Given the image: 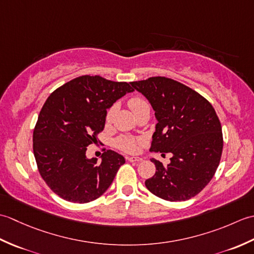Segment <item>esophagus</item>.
<instances>
[{
  "instance_id": "obj_1",
  "label": "esophagus",
  "mask_w": 254,
  "mask_h": 254,
  "mask_svg": "<svg viewBox=\"0 0 254 254\" xmlns=\"http://www.w3.org/2000/svg\"><path fill=\"white\" fill-rule=\"evenodd\" d=\"M127 159L128 161H131V163H138V161H142V158L139 157H127Z\"/></svg>"
}]
</instances>
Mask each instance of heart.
Returning <instances> with one entry per match:
<instances>
[{
	"label": "heart",
	"mask_w": 254,
	"mask_h": 254,
	"mask_svg": "<svg viewBox=\"0 0 254 254\" xmlns=\"http://www.w3.org/2000/svg\"><path fill=\"white\" fill-rule=\"evenodd\" d=\"M128 107H130V109L133 111L134 115H135V113H137L138 111L149 108V104L146 99L142 98V97H133V98L128 100ZM115 111H116L115 106L111 107L110 109L108 110L107 117H106L107 121L111 120L113 115H115ZM117 146L127 153H134L137 147V141H135V139L131 137H120L117 141Z\"/></svg>",
	"instance_id": "obj_1"
}]
</instances>
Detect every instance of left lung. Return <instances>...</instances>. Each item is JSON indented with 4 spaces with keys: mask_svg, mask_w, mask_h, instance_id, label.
Masks as SVG:
<instances>
[{
    "mask_svg": "<svg viewBox=\"0 0 254 254\" xmlns=\"http://www.w3.org/2000/svg\"><path fill=\"white\" fill-rule=\"evenodd\" d=\"M150 102L158 123L152 152L171 153L170 164L152 159L155 175L148 190L166 201H187L212 180L223 153L219 119L207 99L175 79L149 77L130 83Z\"/></svg>",
    "mask_w": 254,
    "mask_h": 254,
    "instance_id": "8db88e82",
    "label": "left lung"
}]
</instances>
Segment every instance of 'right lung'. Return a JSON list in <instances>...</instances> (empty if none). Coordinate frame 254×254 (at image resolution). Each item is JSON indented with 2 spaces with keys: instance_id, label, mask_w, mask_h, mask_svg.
I'll use <instances>...</instances> for the list:
<instances>
[{
  "instance_id": "add662e5",
  "label": "right lung",
  "mask_w": 254,
  "mask_h": 254,
  "mask_svg": "<svg viewBox=\"0 0 254 254\" xmlns=\"http://www.w3.org/2000/svg\"><path fill=\"white\" fill-rule=\"evenodd\" d=\"M131 91L126 82L83 75L48 97L36 123L32 148L42 179L63 199L88 203L98 198L126 163L110 149L97 163V158L86 157V147L98 141L107 109Z\"/></svg>"
}]
</instances>
